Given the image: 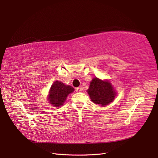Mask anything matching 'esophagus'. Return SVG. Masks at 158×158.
<instances>
[{
	"instance_id": "obj_1",
	"label": "esophagus",
	"mask_w": 158,
	"mask_h": 158,
	"mask_svg": "<svg viewBox=\"0 0 158 158\" xmlns=\"http://www.w3.org/2000/svg\"><path fill=\"white\" fill-rule=\"evenodd\" d=\"M82 90H83V88H81V87H79V88H76V91H77V92H81Z\"/></svg>"
}]
</instances>
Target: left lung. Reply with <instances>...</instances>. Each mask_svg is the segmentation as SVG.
Wrapping results in <instances>:
<instances>
[{
	"label": "left lung",
	"mask_w": 158,
	"mask_h": 158,
	"mask_svg": "<svg viewBox=\"0 0 158 158\" xmlns=\"http://www.w3.org/2000/svg\"><path fill=\"white\" fill-rule=\"evenodd\" d=\"M92 101L100 106H106L113 102L116 96V91L108 80L94 78L87 90Z\"/></svg>",
	"instance_id": "1"
}]
</instances>
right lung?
Segmentation results:
<instances>
[{
  "instance_id": "obj_1",
  "label": "right lung",
  "mask_w": 158,
  "mask_h": 158,
  "mask_svg": "<svg viewBox=\"0 0 158 158\" xmlns=\"http://www.w3.org/2000/svg\"><path fill=\"white\" fill-rule=\"evenodd\" d=\"M74 90L75 89L70 85H66L61 81H56L53 83L49 89L48 102L54 107L61 106L65 102L68 95L73 92Z\"/></svg>"
}]
</instances>
